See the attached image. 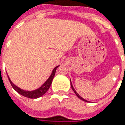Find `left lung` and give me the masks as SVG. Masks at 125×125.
<instances>
[{"label":"left lung","mask_w":125,"mask_h":125,"mask_svg":"<svg viewBox=\"0 0 125 125\" xmlns=\"http://www.w3.org/2000/svg\"><path fill=\"white\" fill-rule=\"evenodd\" d=\"M71 86H72V90L74 91V93H75V94H76V96H78V97H79V98L80 99H82V100H83V101H84V102H87V101H86V100H85L84 99H83V98H82V96H79L78 93H76V92L75 91V89H74V87H73V86H72V82H71Z\"/></svg>","instance_id":"8db88e82"}]
</instances>
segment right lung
Masks as SVG:
<instances>
[{"label": "right lung", "mask_w": 125, "mask_h": 125, "mask_svg": "<svg viewBox=\"0 0 125 125\" xmlns=\"http://www.w3.org/2000/svg\"><path fill=\"white\" fill-rule=\"evenodd\" d=\"M58 66H56V67L53 69V72H52V73H51V76H50V77L47 79V81H46L43 85L41 86L40 88L36 89V90H34V91L28 92V91L22 90L21 89H20V88H18V86H16L14 84H13L12 82L10 81V79H9V77H8V79H9V82H10V84L12 86V87L18 93H19L20 94L26 96V97H28V98H31V99H36V98H39L40 96H43V95L49 90V89L50 86H51L52 81H53V77H54V76H55L56 70V69H57Z\"/></svg>", "instance_id": "add662e5"}]
</instances>
